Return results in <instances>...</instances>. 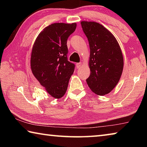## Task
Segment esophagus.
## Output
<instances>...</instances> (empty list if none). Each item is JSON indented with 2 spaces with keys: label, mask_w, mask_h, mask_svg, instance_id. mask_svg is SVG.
Segmentation results:
<instances>
[{
  "label": "esophagus",
  "mask_w": 147,
  "mask_h": 147,
  "mask_svg": "<svg viewBox=\"0 0 147 147\" xmlns=\"http://www.w3.org/2000/svg\"><path fill=\"white\" fill-rule=\"evenodd\" d=\"M76 67L78 69L81 68L82 67V62H80V63H77L76 64Z\"/></svg>",
  "instance_id": "obj_1"
}]
</instances>
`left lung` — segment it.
Here are the masks:
<instances>
[{
	"instance_id": "left-lung-1",
	"label": "left lung",
	"mask_w": 147,
	"mask_h": 147,
	"mask_svg": "<svg viewBox=\"0 0 147 147\" xmlns=\"http://www.w3.org/2000/svg\"><path fill=\"white\" fill-rule=\"evenodd\" d=\"M90 48V76L86 82L98 95L109 93L119 82L123 70V56L113 35L102 24L82 21Z\"/></svg>"
}]
</instances>
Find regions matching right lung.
Here are the masks:
<instances>
[{"label": "right lung", "mask_w": 147, "mask_h": 147, "mask_svg": "<svg viewBox=\"0 0 147 147\" xmlns=\"http://www.w3.org/2000/svg\"><path fill=\"white\" fill-rule=\"evenodd\" d=\"M76 23H54L38 35L32 47V73L52 96L59 98L67 89L75 65L67 59V39Z\"/></svg>", "instance_id": "add662e5"}]
</instances>
